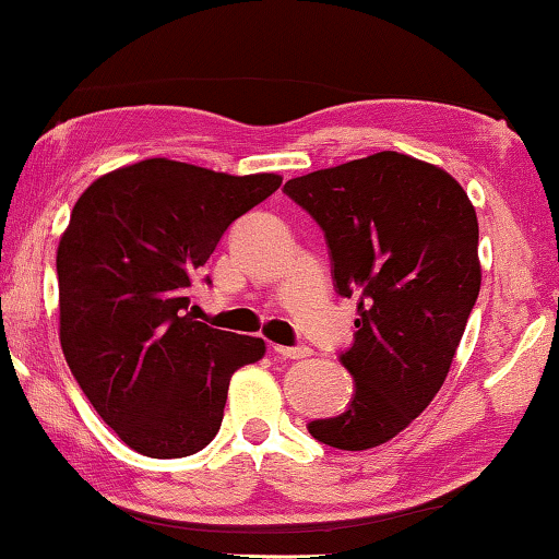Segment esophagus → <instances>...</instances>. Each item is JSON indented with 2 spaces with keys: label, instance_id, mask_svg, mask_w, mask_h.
I'll list each match as a JSON object with an SVG mask.
<instances>
[{
  "label": "esophagus",
  "instance_id": "1",
  "mask_svg": "<svg viewBox=\"0 0 559 559\" xmlns=\"http://www.w3.org/2000/svg\"><path fill=\"white\" fill-rule=\"evenodd\" d=\"M273 350H276L281 358H288V360L306 358L308 353H311V348H308V345H273Z\"/></svg>",
  "mask_w": 559,
  "mask_h": 559
}]
</instances>
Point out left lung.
Segmentation results:
<instances>
[{
    "mask_svg": "<svg viewBox=\"0 0 559 559\" xmlns=\"http://www.w3.org/2000/svg\"><path fill=\"white\" fill-rule=\"evenodd\" d=\"M283 191L323 228L335 290L358 296L348 411L308 423L338 450L383 445L445 383L480 294L477 216L453 176L380 152L298 176Z\"/></svg>",
    "mask_w": 559,
    "mask_h": 559,
    "instance_id": "left-lung-1",
    "label": "left lung"
}]
</instances>
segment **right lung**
Listing matches in <instances>:
<instances>
[{
  "instance_id": "obj_1",
  "label": "right lung",
  "mask_w": 559,
  "mask_h": 559,
  "mask_svg": "<svg viewBox=\"0 0 559 559\" xmlns=\"http://www.w3.org/2000/svg\"><path fill=\"white\" fill-rule=\"evenodd\" d=\"M281 181L146 158L99 176L74 203L57 251L61 350L136 453L206 448L231 376L263 358V338L193 321L189 288L226 228Z\"/></svg>"
}]
</instances>
